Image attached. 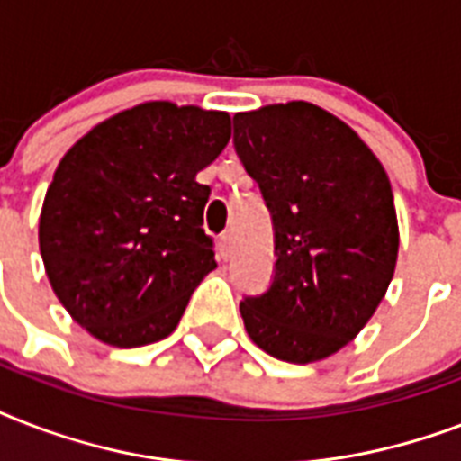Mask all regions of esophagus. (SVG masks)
Masks as SVG:
<instances>
[{"mask_svg": "<svg viewBox=\"0 0 461 461\" xmlns=\"http://www.w3.org/2000/svg\"><path fill=\"white\" fill-rule=\"evenodd\" d=\"M217 249H220V258L227 260L231 256V234H222L220 237V244H217Z\"/></svg>", "mask_w": 461, "mask_h": 461, "instance_id": "esophagus-1", "label": "esophagus"}]
</instances>
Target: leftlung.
I'll list each match as a JSON object with an SVG mask.
<instances>
[{"mask_svg":"<svg viewBox=\"0 0 461 461\" xmlns=\"http://www.w3.org/2000/svg\"><path fill=\"white\" fill-rule=\"evenodd\" d=\"M234 146L275 227V277L239 311L253 344L287 364L332 357L393 282L400 227L385 169L358 133L292 100L234 114Z\"/></svg>","mask_w":461,"mask_h":461,"instance_id":"left-lung-1","label":"left lung"}]
</instances>
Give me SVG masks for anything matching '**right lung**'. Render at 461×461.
Listing matches in <instances>:
<instances>
[{
    "label": "right lung",
    "instance_id": "add662e5",
    "mask_svg": "<svg viewBox=\"0 0 461 461\" xmlns=\"http://www.w3.org/2000/svg\"><path fill=\"white\" fill-rule=\"evenodd\" d=\"M227 112L150 100L93 126L57 165L40 212L54 294L110 347L172 335L215 270L203 231L210 186L195 181L230 143Z\"/></svg>",
    "mask_w": 461,
    "mask_h": 461
}]
</instances>
